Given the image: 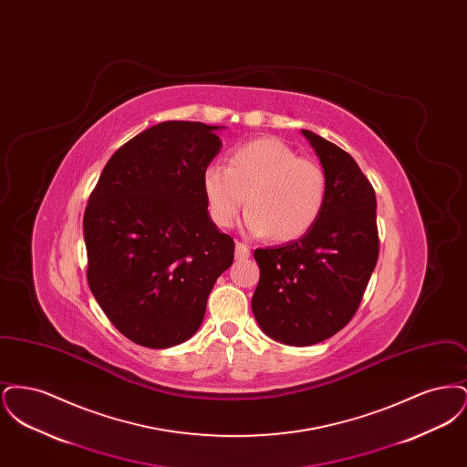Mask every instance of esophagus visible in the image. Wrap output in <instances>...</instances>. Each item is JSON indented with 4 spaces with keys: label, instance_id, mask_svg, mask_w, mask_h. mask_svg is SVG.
Wrapping results in <instances>:
<instances>
[{
    "label": "esophagus",
    "instance_id": "obj_1",
    "mask_svg": "<svg viewBox=\"0 0 467 467\" xmlns=\"http://www.w3.org/2000/svg\"><path fill=\"white\" fill-rule=\"evenodd\" d=\"M234 255H236V259H246L250 255V248L246 244H242V242H238L236 244V250H234Z\"/></svg>",
    "mask_w": 467,
    "mask_h": 467
}]
</instances>
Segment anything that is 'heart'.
<instances>
[{"label":"heart","instance_id":"heart-1","mask_svg":"<svg viewBox=\"0 0 467 467\" xmlns=\"http://www.w3.org/2000/svg\"><path fill=\"white\" fill-rule=\"evenodd\" d=\"M202 192L212 221L233 227L244 204V231L292 242L317 223L326 198L324 170L278 138H259L236 147L227 166L212 162L202 171Z\"/></svg>","mask_w":467,"mask_h":467}]
</instances>
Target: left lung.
I'll list each match as a JSON object with an SVG mask.
<instances>
[{
	"mask_svg": "<svg viewBox=\"0 0 467 467\" xmlns=\"http://www.w3.org/2000/svg\"><path fill=\"white\" fill-rule=\"evenodd\" d=\"M327 180L324 210L289 244L257 248L261 278L252 311L261 329L290 347L341 331L356 315L378 261L377 196L354 157L303 130Z\"/></svg>",
	"mask_w": 467,
	"mask_h": 467,
	"instance_id": "8db88e82",
	"label": "left lung"
}]
</instances>
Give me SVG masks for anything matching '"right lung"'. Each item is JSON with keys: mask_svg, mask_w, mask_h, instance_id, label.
Here are the masks:
<instances>
[{"mask_svg": "<svg viewBox=\"0 0 467 467\" xmlns=\"http://www.w3.org/2000/svg\"><path fill=\"white\" fill-rule=\"evenodd\" d=\"M202 122H161L107 162L84 213L88 282L128 339L168 348L200 329L234 242L208 215L202 171L223 149Z\"/></svg>", "mask_w": 467, "mask_h": 467, "instance_id": "1", "label": "right lung"}]
</instances>
